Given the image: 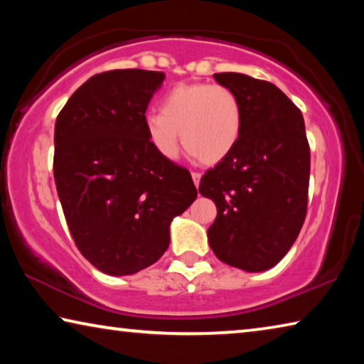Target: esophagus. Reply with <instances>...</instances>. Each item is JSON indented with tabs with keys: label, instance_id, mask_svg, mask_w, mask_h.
Returning <instances> with one entry per match:
<instances>
[{
	"label": "esophagus",
	"instance_id": "34e87169",
	"mask_svg": "<svg viewBox=\"0 0 364 364\" xmlns=\"http://www.w3.org/2000/svg\"><path fill=\"white\" fill-rule=\"evenodd\" d=\"M191 176H193V180H194V184H196V186H199L200 178H202V175L199 173V171H193V173H191Z\"/></svg>",
	"mask_w": 364,
	"mask_h": 364
}]
</instances>
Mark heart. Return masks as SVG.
I'll use <instances>...</instances> for the list:
<instances>
[{
	"instance_id": "b5f03b06",
	"label": "heart",
	"mask_w": 364,
	"mask_h": 364,
	"mask_svg": "<svg viewBox=\"0 0 364 364\" xmlns=\"http://www.w3.org/2000/svg\"><path fill=\"white\" fill-rule=\"evenodd\" d=\"M144 128L159 156L173 160L184 149L202 164H217L236 146L242 130V106L223 85L180 83L168 90L159 112L146 115Z\"/></svg>"
}]
</instances>
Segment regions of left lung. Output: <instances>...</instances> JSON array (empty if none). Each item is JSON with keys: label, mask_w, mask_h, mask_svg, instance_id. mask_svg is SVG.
I'll list each match as a JSON object with an SVG mask.
<instances>
[{"label": "left lung", "mask_w": 364, "mask_h": 364, "mask_svg": "<svg viewBox=\"0 0 364 364\" xmlns=\"http://www.w3.org/2000/svg\"><path fill=\"white\" fill-rule=\"evenodd\" d=\"M242 106L236 146L200 178L217 205L208 244L230 267L264 271L297 239L306 217L310 146L300 109L273 83L244 73H215Z\"/></svg>", "instance_id": "obj_1"}]
</instances>
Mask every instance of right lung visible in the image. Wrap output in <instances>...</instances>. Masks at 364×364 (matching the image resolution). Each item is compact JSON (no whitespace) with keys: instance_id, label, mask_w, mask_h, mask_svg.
<instances>
[{"instance_id":"add662e5","label":"right lung","mask_w":364,"mask_h":364,"mask_svg":"<svg viewBox=\"0 0 364 364\" xmlns=\"http://www.w3.org/2000/svg\"><path fill=\"white\" fill-rule=\"evenodd\" d=\"M164 72L97 73L60 110L54 128V181L78 250L110 276L156 263L170 223L193 204L191 173L159 156L144 128Z\"/></svg>"}]
</instances>
